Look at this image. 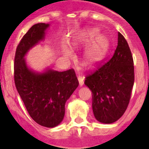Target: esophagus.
Masks as SVG:
<instances>
[{
  "mask_svg": "<svg viewBox=\"0 0 149 149\" xmlns=\"http://www.w3.org/2000/svg\"><path fill=\"white\" fill-rule=\"evenodd\" d=\"M78 80H79V86H82L84 84V78L83 77H78Z\"/></svg>",
  "mask_w": 149,
  "mask_h": 149,
  "instance_id": "34e87169",
  "label": "esophagus"
}]
</instances>
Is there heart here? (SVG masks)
<instances>
[{
	"label": "heart",
	"instance_id": "1",
	"mask_svg": "<svg viewBox=\"0 0 149 149\" xmlns=\"http://www.w3.org/2000/svg\"><path fill=\"white\" fill-rule=\"evenodd\" d=\"M99 31L97 29H89L81 31L72 39L71 45L74 49L91 45L86 50L82 64L87 69H94L101 63L109 49L110 43L106 36L98 35ZM63 54L70 58L72 53L70 49L65 48Z\"/></svg>",
	"mask_w": 149,
	"mask_h": 149
}]
</instances>
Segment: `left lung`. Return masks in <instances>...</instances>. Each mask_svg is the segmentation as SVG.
Masks as SVG:
<instances>
[{
	"mask_svg": "<svg viewBox=\"0 0 149 149\" xmlns=\"http://www.w3.org/2000/svg\"><path fill=\"white\" fill-rule=\"evenodd\" d=\"M134 62L125 37L118 32V46L111 58L86 77L92 92L94 117L104 124L117 121L126 111L134 85Z\"/></svg>",
	"mask_w": 149,
	"mask_h": 149,
	"instance_id": "1",
	"label": "left lung"
}]
</instances>
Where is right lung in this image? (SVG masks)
<instances>
[{"label":"right lung","mask_w":149,"mask_h":149,"mask_svg":"<svg viewBox=\"0 0 149 149\" xmlns=\"http://www.w3.org/2000/svg\"><path fill=\"white\" fill-rule=\"evenodd\" d=\"M49 24L38 23L29 29L17 45L15 57V84L29 115L46 127L58 125L65 115V102L79 85L75 71L58 72L46 69L36 72L28 66L24 56L45 39Z\"/></svg>","instance_id":"obj_1"}]
</instances>
